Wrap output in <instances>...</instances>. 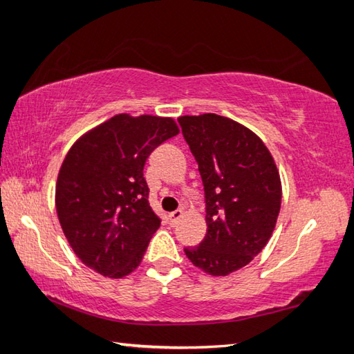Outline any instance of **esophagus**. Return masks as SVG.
<instances>
[{"label": "esophagus", "mask_w": 354, "mask_h": 354, "mask_svg": "<svg viewBox=\"0 0 354 354\" xmlns=\"http://www.w3.org/2000/svg\"><path fill=\"white\" fill-rule=\"evenodd\" d=\"M183 214H184V212L181 211V209H179V211L171 212V214L169 215V220H170V223H171V225H176V223H178V220L183 217Z\"/></svg>", "instance_id": "esophagus-1"}]
</instances>
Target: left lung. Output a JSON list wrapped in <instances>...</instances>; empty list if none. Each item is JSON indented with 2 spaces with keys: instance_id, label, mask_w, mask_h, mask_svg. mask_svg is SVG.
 <instances>
[{
  "instance_id": "left-lung-1",
  "label": "left lung",
  "mask_w": 354,
  "mask_h": 354,
  "mask_svg": "<svg viewBox=\"0 0 354 354\" xmlns=\"http://www.w3.org/2000/svg\"><path fill=\"white\" fill-rule=\"evenodd\" d=\"M205 185L207 232L189 261L211 277H227L270 241L281 209L279 171L263 142L234 120L201 113L178 118Z\"/></svg>"
}]
</instances>
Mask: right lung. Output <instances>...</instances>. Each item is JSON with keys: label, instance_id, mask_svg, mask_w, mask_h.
<instances>
[{"label": "right lung", "instance_id": "add662e5", "mask_svg": "<svg viewBox=\"0 0 354 354\" xmlns=\"http://www.w3.org/2000/svg\"><path fill=\"white\" fill-rule=\"evenodd\" d=\"M178 133L171 117L117 113L71 145L55 201L64 234L84 266L115 279L140 266L160 226L143 167L156 147Z\"/></svg>", "mask_w": 354, "mask_h": 354}]
</instances>
